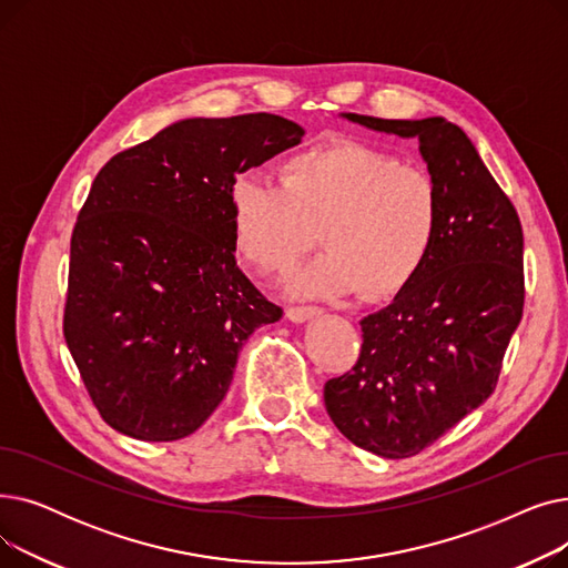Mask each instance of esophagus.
Here are the masks:
<instances>
[{
	"label": "esophagus",
	"instance_id": "obj_1",
	"mask_svg": "<svg viewBox=\"0 0 568 568\" xmlns=\"http://www.w3.org/2000/svg\"><path fill=\"white\" fill-rule=\"evenodd\" d=\"M320 313H322V311L315 308V306H294V308H287L285 315H287V320L294 322V324H304V322L317 317Z\"/></svg>",
	"mask_w": 568,
	"mask_h": 568
}]
</instances>
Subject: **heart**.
I'll list each match as a JSON object with an SVG mask.
<instances>
[{"label":"heart","instance_id":"b5f03b06","mask_svg":"<svg viewBox=\"0 0 568 568\" xmlns=\"http://www.w3.org/2000/svg\"><path fill=\"white\" fill-rule=\"evenodd\" d=\"M227 202L232 244L260 274H283L320 225L326 248L290 278L292 294L308 300L405 290L428 262L442 216L426 170L354 142L300 152L283 182L260 170L236 174Z\"/></svg>","mask_w":568,"mask_h":568}]
</instances>
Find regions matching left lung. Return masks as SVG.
<instances>
[{
    "mask_svg": "<svg viewBox=\"0 0 568 568\" xmlns=\"http://www.w3.org/2000/svg\"><path fill=\"white\" fill-rule=\"evenodd\" d=\"M341 116L419 140L442 195L428 262L389 306L359 322V362L324 384V407L352 444L409 458L495 392L523 317V227L460 126L444 116Z\"/></svg>",
    "mask_w": 568,
    "mask_h": 568,
    "instance_id": "left-lung-1",
    "label": "left lung"
}]
</instances>
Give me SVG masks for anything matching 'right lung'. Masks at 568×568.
Wrapping results in <instances>:
<instances>
[{
	"instance_id": "obj_1",
	"label": "right lung",
	"mask_w": 568,
	"mask_h": 568,
	"mask_svg": "<svg viewBox=\"0 0 568 568\" xmlns=\"http://www.w3.org/2000/svg\"><path fill=\"white\" fill-rule=\"evenodd\" d=\"M302 138L278 114L189 116L97 174L71 239L64 338L114 430L195 433L248 336L281 320L234 262L227 193Z\"/></svg>"
}]
</instances>
